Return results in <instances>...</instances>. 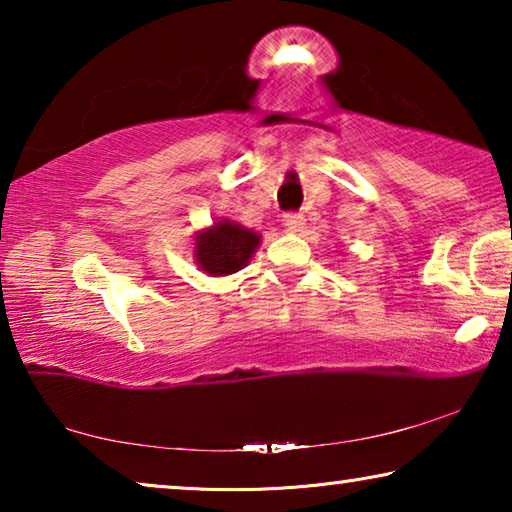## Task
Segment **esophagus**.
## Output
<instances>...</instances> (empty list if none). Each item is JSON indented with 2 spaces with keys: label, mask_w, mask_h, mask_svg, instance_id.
Instances as JSON below:
<instances>
[{
  "label": "esophagus",
  "mask_w": 512,
  "mask_h": 512,
  "mask_svg": "<svg viewBox=\"0 0 512 512\" xmlns=\"http://www.w3.org/2000/svg\"><path fill=\"white\" fill-rule=\"evenodd\" d=\"M284 228H287L289 232H302V228H305V219H302V214H284Z\"/></svg>",
  "instance_id": "esophagus-1"
}]
</instances>
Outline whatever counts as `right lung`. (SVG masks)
<instances>
[{"instance_id":"add662e5","label":"right lung","mask_w":512,"mask_h":512,"mask_svg":"<svg viewBox=\"0 0 512 512\" xmlns=\"http://www.w3.org/2000/svg\"><path fill=\"white\" fill-rule=\"evenodd\" d=\"M262 244V235L237 221L219 219L194 237V262L205 275L225 277L250 264Z\"/></svg>"}]
</instances>
